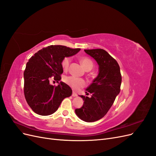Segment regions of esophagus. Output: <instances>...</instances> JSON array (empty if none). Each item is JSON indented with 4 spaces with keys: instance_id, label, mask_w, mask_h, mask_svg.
Returning a JSON list of instances; mask_svg holds the SVG:
<instances>
[{
    "instance_id": "1",
    "label": "esophagus",
    "mask_w": 156,
    "mask_h": 156,
    "mask_svg": "<svg viewBox=\"0 0 156 156\" xmlns=\"http://www.w3.org/2000/svg\"><path fill=\"white\" fill-rule=\"evenodd\" d=\"M72 96H73V97H76V96H77V94L76 93H75V92H73L72 93Z\"/></svg>"
}]
</instances>
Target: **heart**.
<instances>
[{
    "mask_svg": "<svg viewBox=\"0 0 156 156\" xmlns=\"http://www.w3.org/2000/svg\"><path fill=\"white\" fill-rule=\"evenodd\" d=\"M71 62V57L70 56H65L61 62V66L64 71H67L68 69L69 66ZM81 64L84 68L87 71L90 70L93 66L94 63L91 59L89 58L84 57L81 60ZM64 83L68 84L74 90H79L81 88L84 87L86 85V81L82 78H78L74 76H67L64 79Z\"/></svg>",
    "mask_w": 156,
    "mask_h": 156,
    "instance_id": "heart-1",
    "label": "heart"
}]
</instances>
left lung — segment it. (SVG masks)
Segmentation results:
<instances>
[{"label":"left lung","mask_w":156,"mask_h":156,"mask_svg":"<svg viewBox=\"0 0 156 156\" xmlns=\"http://www.w3.org/2000/svg\"><path fill=\"white\" fill-rule=\"evenodd\" d=\"M85 53L96 60L99 73L87 88V95L81 96L84 100L82 107L75 109L77 116L87 122L100 120L104 116L120 93L122 76L119 64L107 52L102 49H86Z\"/></svg>","instance_id":"left-lung-1"}]
</instances>
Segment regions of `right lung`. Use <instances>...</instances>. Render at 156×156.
<instances>
[{"instance_id": "right-lung-1", "label": "right lung", "mask_w": 156, "mask_h": 156, "mask_svg": "<svg viewBox=\"0 0 156 156\" xmlns=\"http://www.w3.org/2000/svg\"><path fill=\"white\" fill-rule=\"evenodd\" d=\"M81 49L64 45H49L40 50L29 60L24 71V94L28 105L36 114L52 115L65 98L72 94L71 88L63 82L51 85L49 79H61V62L65 56H73Z\"/></svg>"}]
</instances>
